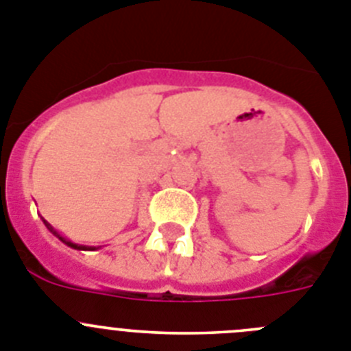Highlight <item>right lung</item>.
I'll return each mask as SVG.
<instances>
[{
	"label": "right lung",
	"mask_w": 351,
	"mask_h": 351,
	"mask_svg": "<svg viewBox=\"0 0 351 351\" xmlns=\"http://www.w3.org/2000/svg\"><path fill=\"white\" fill-rule=\"evenodd\" d=\"M43 223H45V226H47L49 230H51V232H52V234H54V235H56V237L60 239L61 243H64V244H66V246L73 247V250H91V247H88V246H80V244H73V243H71V241H68V239L61 237V235H60V234H58V232H56V230H54V228H52V226H51V225H49V223H47V221H45V219H43ZM93 250H95V247H93Z\"/></svg>",
	"instance_id": "add662e5"
}]
</instances>
